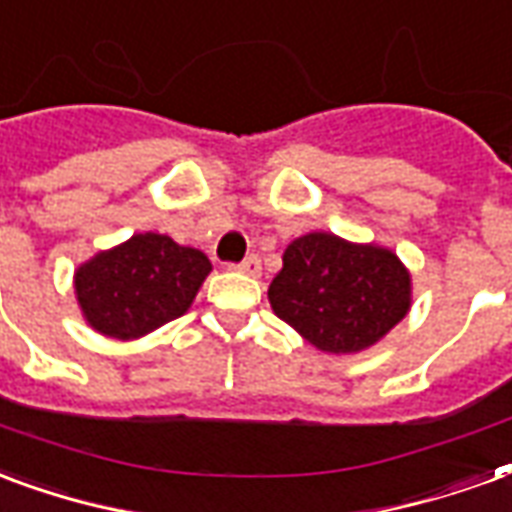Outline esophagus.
<instances>
[{
	"mask_svg": "<svg viewBox=\"0 0 512 512\" xmlns=\"http://www.w3.org/2000/svg\"><path fill=\"white\" fill-rule=\"evenodd\" d=\"M234 270L245 272V275H259L261 272V259L256 256V253H251V256H245V259L240 261V264H234Z\"/></svg>",
	"mask_w": 512,
	"mask_h": 512,
	"instance_id": "esophagus-1",
	"label": "esophagus"
}]
</instances>
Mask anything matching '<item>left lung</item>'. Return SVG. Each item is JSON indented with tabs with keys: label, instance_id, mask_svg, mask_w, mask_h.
I'll return each mask as SVG.
<instances>
[{
	"label": "left lung",
	"instance_id": "1",
	"mask_svg": "<svg viewBox=\"0 0 512 512\" xmlns=\"http://www.w3.org/2000/svg\"><path fill=\"white\" fill-rule=\"evenodd\" d=\"M267 294L275 316L305 341L322 352L352 354L404 319L412 281L393 251L316 231L286 248Z\"/></svg>",
	"mask_w": 512,
	"mask_h": 512
}]
</instances>
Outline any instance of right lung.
Listing matches in <instances>:
<instances>
[{
	"label": "right lung",
	"mask_w": 512,
	"mask_h": 512,
	"mask_svg": "<svg viewBox=\"0 0 512 512\" xmlns=\"http://www.w3.org/2000/svg\"><path fill=\"white\" fill-rule=\"evenodd\" d=\"M212 264L166 234H133L76 272L78 305L87 322L111 338H138L188 311Z\"/></svg>",
	"instance_id": "obj_1"
}]
</instances>
